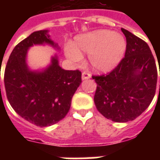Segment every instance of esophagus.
<instances>
[{"mask_svg":"<svg viewBox=\"0 0 160 160\" xmlns=\"http://www.w3.org/2000/svg\"><path fill=\"white\" fill-rule=\"evenodd\" d=\"M91 77V75H90V74H89L88 72H83L82 73V76H81V78H82L83 80H88V79H90V78Z\"/></svg>","mask_w":160,"mask_h":160,"instance_id":"1","label":"esophagus"}]
</instances>
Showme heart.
Here are the masks:
<instances>
[{
    "mask_svg": "<svg viewBox=\"0 0 160 160\" xmlns=\"http://www.w3.org/2000/svg\"><path fill=\"white\" fill-rule=\"evenodd\" d=\"M125 50L126 41L121 34L99 30L75 36L67 54L74 60H80L83 54H87L93 70L108 72L119 65Z\"/></svg>",
    "mask_w": 160,
    "mask_h": 160,
    "instance_id": "obj_1",
    "label": "heart"
}]
</instances>
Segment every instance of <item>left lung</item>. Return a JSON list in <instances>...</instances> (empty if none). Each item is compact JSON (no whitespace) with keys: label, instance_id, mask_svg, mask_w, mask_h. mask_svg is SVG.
Wrapping results in <instances>:
<instances>
[{"label":"left lung","instance_id":"left-lung-1","mask_svg":"<svg viewBox=\"0 0 160 160\" xmlns=\"http://www.w3.org/2000/svg\"><path fill=\"white\" fill-rule=\"evenodd\" d=\"M121 31L127 43L124 58L108 75L92 78L97 84L94 101L98 111L112 121L125 123L150 105L158 73L148 44L125 29Z\"/></svg>","mask_w":160,"mask_h":160}]
</instances>
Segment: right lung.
I'll return each instance as SVG.
<instances>
[{"label": "right lung", "instance_id": "obj_1", "mask_svg": "<svg viewBox=\"0 0 160 160\" xmlns=\"http://www.w3.org/2000/svg\"><path fill=\"white\" fill-rule=\"evenodd\" d=\"M49 45L60 50L47 30L35 31L14 48L6 64L4 82L6 96L14 110L37 126L46 127L65 118L71 99L81 84L80 70H65L59 65L57 55L41 70L27 65L28 50L33 46Z\"/></svg>", "mask_w": 160, "mask_h": 160}]
</instances>
